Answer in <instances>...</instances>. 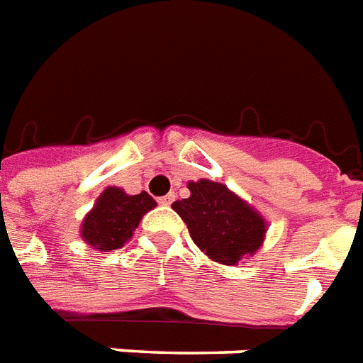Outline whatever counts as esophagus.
I'll use <instances>...</instances> for the list:
<instances>
[{
    "label": "esophagus",
    "mask_w": 363,
    "mask_h": 363,
    "mask_svg": "<svg viewBox=\"0 0 363 363\" xmlns=\"http://www.w3.org/2000/svg\"><path fill=\"white\" fill-rule=\"evenodd\" d=\"M174 199H176V195H174V193H168V195H164V196H159V204L161 206H170L174 202Z\"/></svg>",
    "instance_id": "esophagus-1"
}]
</instances>
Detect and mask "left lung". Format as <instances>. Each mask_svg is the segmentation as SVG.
Wrapping results in <instances>:
<instances>
[{"instance_id":"obj_1","label":"left lung","mask_w":363,"mask_h":363,"mask_svg":"<svg viewBox=\"0 0 363 363\" xmlns=\"http://www.w3.org/2000/svg\"><path fill=\"white\" fill-rule=\"evenodd\" d=\"M189 199L172 204L191 232L193 242L210 259L236 264L253 255L264 240V219L227 185L200 179L189 182Z\"/></svg>"}]
</instances>
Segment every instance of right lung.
Here are the masks:
<instances>
[{
  "label": "right lung",
  "mask_w": 363,
  "mask_h": 363,
  "mask_svg": "<svg viewBox=\"0 0 363 363\" xmlns=\"http://www.w3.org/2000/svg\"><path fill=\"white\" fill-rule=\"evenodd\" d=\"M157 202L142 191L127 195L120 187H108L97 199V204L82 223L84 242L97 251H114L133 236L142 216L155 208Z\"/></svg>",
  "instance_id": "right-lung-1"
}]
</instances>
